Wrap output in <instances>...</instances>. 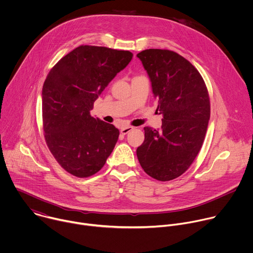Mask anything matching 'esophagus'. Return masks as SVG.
Here are the masks:
<instances>
[{
	"label": "esophagus",
	"mask_w": 253,
	"mask_h": 253,
	"mask_svg": "<svg viewBox=\"0 0 253 253\" xmlns=\"http://www.w3.org/2000/svg\"><path fill=\"white\" fill-rule=\"evenodd\" d=\"M134 128L133 127H131V126H127V127H124V128H122L121 129V133L123 134V135H126V134H128L130 131H132Z\"/></svg>",
	"instance_id": "1"
}]
</instances>
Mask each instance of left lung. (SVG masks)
<instances>
[{"mask_svg": "<svg viewBox=\"0 0 253 253\" xmlns=\"http://www.w3.org/2000/svg\"><path fill=\"white\" fill-rule=\"evenodd\" d=\"M137 57L163 115L160 130L144 128L137 157L150 177L171 181L189 169L202 148L211 116L208 89L198 69L177 52L150 48Z\"/></svg>", "mask_w": 253, "mask_h": 253, "instance_id": "8db88e82", "label": "left lung"}]
</instances>
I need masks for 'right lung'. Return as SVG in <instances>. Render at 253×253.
<instances>
[{
    "label": "right lung",
    "mask_w": 253,
    "mask_h": 253,
    "mask_svg": "<svg viewBox=\"0 0 253 253\" xmlns=\"http://www.w3.org/2000/svg\"><path fill=\"white\" fill-rule=\"evenodd\" d=\"M133 53L80 45L49 71L42 86V122L47 147L71 175L86 178L105 165L119 130L90 115L94 101L131 61Z\"/></svg>",
    "instance_id": "1"
}]
</instances>
